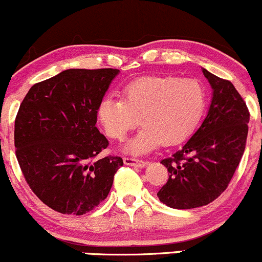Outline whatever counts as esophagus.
<instances>
[{
    "label": "esophagus",
    "instance_id": "esophagus-1",
    "mask_svg": "<svg viewBox=\"0 0 262 262\" xmlns=\"http://www.w3.org/2000/svg\"><path fill=\"white\" fill-rule=\"evenodd\" d=\"M123 163H125L126 165L139 166V168H142V166L146 165V161L140 160V159L136 158H130V156H123Z\"/></svg>",
    "mask_w": 262,
    "mask_h": 262
}]
</instances>
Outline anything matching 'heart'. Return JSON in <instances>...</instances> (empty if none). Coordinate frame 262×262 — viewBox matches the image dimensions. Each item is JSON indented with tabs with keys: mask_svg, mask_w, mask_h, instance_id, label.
Returning a JSON list of instances; mask_svg holds the SVG:
<instances>
[{
	"mask_svg": "<svg viewBox=\"0 0 262 262\" xmlns=\"http://www.w3.org/2000/svg\"><path fill=\"white\" fill-rule=\"evenodd\" d=\"M207 90L194 78L146 75L123 87L122 98L104 97L97 117L111 139L122 140L137 125L142 130L128 145L132 152L174 146L190 136L207 107Z\"/></svg>",
	"mask_w": 262,
	"mask_h": 262,
	"instance_id": "1",
	"label": "heart"
}]
</instances>
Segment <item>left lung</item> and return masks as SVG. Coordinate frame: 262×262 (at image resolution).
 Wrapping results in <instances>:
<instances>
[{"label": "left lung", "mask_w": 262, "mask_h": 262, "mask_svg": "<svg viewBox=\"0 0 262 262\" xmlns=\"http://www.w3.org/2000/svg\"><path fill=\"white\" fill-rule=\"evenodd\" d=\"M213 88L207 117L198 131L171 158L161 160L169 179L158 191L175 209L207 206L227 189L246 147L250 112L230 80L203 69Z\"/></svg>", "instance_id": "left-lung-1"}]
</instances>
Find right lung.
<instances>
[{"instance_id": "1", "label": "right lung", "mask_w": 262, "mask_h": 262, "mask_svg": "<svg viewBox=\"0 0 262 262\" xmlns=\"http://www.w3.org/2000/svg\"><path fill=\"white\" fill-rule=\"evenodd\" d=\"M118 69H68L35 83L15 120L16 158L37 198L54 211L82 215L107 198L122 158L98 154L108 140L97 108Z\"/></svg>"}]
</instances>
